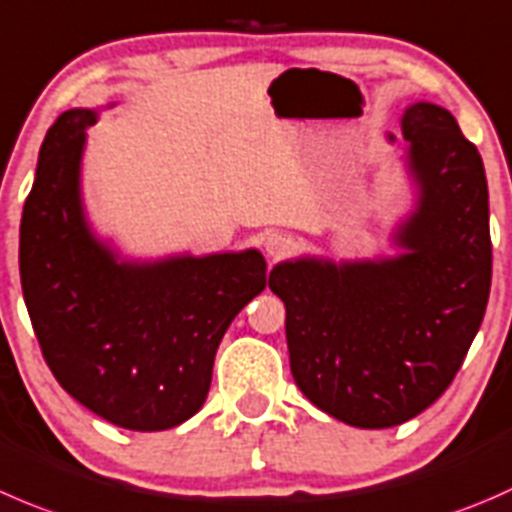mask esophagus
<instances>
[{
    "label": "esophagus",
    "mask_w": 512,
    "mask_h": 512,
    "mask_svg": "<svg viewBox=\"0 0 512 512\" xmlns=\"http://www.w3.org/2000/svg\"><path fill=\"white\" fill-rule=\"evenodd\" d=\"M287 250H290V237L280 235V232H270V235L265 237V252L270 257H275V260L285 255Z\"/></svg>",
    "instance_id": "34e87169"
}]
</instances>
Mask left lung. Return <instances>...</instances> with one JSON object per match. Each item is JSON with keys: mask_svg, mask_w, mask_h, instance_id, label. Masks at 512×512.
Segmentation results:
<instances>
[{"mask_svg": "<svg viewBox=\"0 0 512 512\" xmlns=\"http://www.w3.org/2000/svg\"><path fill=\"white\" fill-rule=\"evenodd\" d=\"M415 210L395 257H297L270 272L285 302L297 388L352 428H393L448 390L478 335L493 275L488 182L448 109L415 102L400 117ZM393 142L395 137L388 135Z\"/></svg>", "mask_w": 512, "mask_h": 512, "instance_id": "left-lung-1", "label": "left lung"}]
</instances>
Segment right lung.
<instances>
[{"label":"right lung","instance_id":"1","mask_svg":"<svg viewBox=\"0 0 512 512\" xmlns=\"http://www.w3.org/2000/svg\"><path fill=\"white\" fill-rule=\"evenodd\" d=\"M94 122V109H69L42 142L19 227L24 302L49 370L77 403L119 428H175L205 403L230 322L265 290V257L122 260L84 215Z\"/></svg>","mask_w":512,"mask_h":512}]
</instances>
